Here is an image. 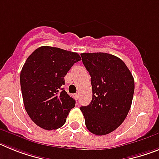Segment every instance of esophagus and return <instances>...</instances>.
I'll use <instances>...</instances> for the list:
<instances>
[{
  "label": "esophagus",
  "mask_w": 159,
  "mask_h": 159,
  "mask_svg": "<svg viewBox=\"0 0 159 159\" xmlns=\"http://www.w3.org/2000/svg\"><path fill=\"white\" fill-rule=\"evenodd\" d=\"M74 97H75V99H76V100H78L79 99V94H75V95H74Z\"/></svg>",
  "instance_id": "1"
}]
</instances>
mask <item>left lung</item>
I'll return each instance as SVG.
<instances>
[{
  "instance_id": "left-lung-1",
  "label": "left lung",
  "mask_w": 159,
  "mask_h": 159,
  "mask_svg": "<svg viewBox=\"0 0 159 159\" xmlns=\"http://www.w3.org/2000/svg\"><path fill=\"white\" fill-rule=\"evenodd\" d=\"M82 61L91 75L92 99L81 107L90 132L104 135L117 129L131 107L134 81L121 59L104 52L82 53Z\"/></svg>"
}]
</instances>
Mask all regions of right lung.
<instances>
[{"mask_svg":"<svg viewBox=\"0 0 159 159\" xmlns=\"http://www.w3.org/2000/svg\"><path fill=\"white\" fill-rule=\"evenodd\" d=\"M80 60L76 52L42 46L25 61L20 75L24 105L31 119L41 128L61 127L75 107V99L63 85L67 71Z\"/></svg>","mask_w":159,"mask_h":159,"instance_id":"add662e5","label":"right lung"}]
</instances>
